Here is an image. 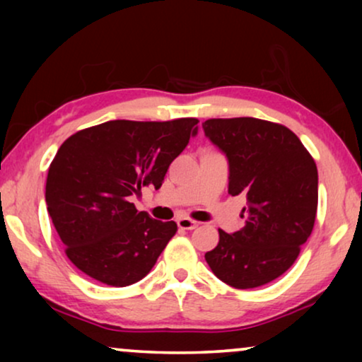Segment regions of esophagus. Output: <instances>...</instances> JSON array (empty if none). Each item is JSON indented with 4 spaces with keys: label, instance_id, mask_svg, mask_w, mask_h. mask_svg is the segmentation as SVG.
I'll use <instances>...</instances> for the list:
<instances>
[{
    "label": "esophagus",
    "instance_id": "obj_1",
    "mask_svg": "<svg viewBox=\"0 0 362 362\" xmlns=\"http://www.w3.org/2000/svg\"><path fill=\"white\" fill-rule=\"evenodd\" d=\"M197 224H199V222L192 221V219H189V217H180V219H177V227H180V229H182V230L196 229Z\"/></svg>",
    "mask_w": 362,
    "mask_h": 362
}]
</instances>
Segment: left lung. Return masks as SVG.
<instances>
[{"label": "left lung", "mask_w": 362, "mask_h": 362, "mask_svg": "<svg viewBox=\"0 0 362 362\" xmlns=\"http://www.w3.org/2000/svg\"><path fill=\"white\" fill-rule=\"evenodd\" d=\"M204 135L229 160V194L247 197L245 226L219 229V244L206 254L212 274L239 290L257 288L284 275L313 230L318 170L300 138L280 123L252 117L209 118Z\"/></svg>", "instance_id": "left-lung-1"}]
</instances>
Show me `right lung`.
I'll return each mask as SVG.
<instances>
[{
    "instance_id": "add662e5",
    "label": "right lung",
    "mask_w": 362,
    "mask_h": 362,
    "mask_svg": "<svg viewBox=\"0 0 362 362\" xmlns=\"http://www.w3.org/2000/svg\"><path fill=\"white\" fill-rule=\"evenodd\" d=\"M197 122L112 120L62 143L49 166L46 204L78 270L110 286L150 274L177 226L138 211L130 196L160 189L173 160L196 136Z\"/></svg>"
}]
</instances>
